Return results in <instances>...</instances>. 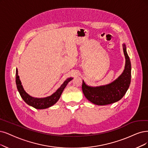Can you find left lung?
Instances as JSON below:
<instances>
[{"label": "left lung", "instance_id": "1", "mask_svg": "<svg viewBox=\"0 0 148 148\" xmlns=\"http://www.w3.org/2000/svg\"><path fill=\"white\" fill-rule=\"evenodd\" d=\"M123 52L125 58V68L122 74L112 83L97 87L87 86L83 81L82 88L87 99L98 106H105L119 101L128 90L131 80V64L125 45Z\"/></svg>", "mask_w": 148, "mask_h": 148}]
</instances>
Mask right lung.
Returning a JSON list of instances; mask_svg holds the SVG:
<instances>
[{
	"label": "right lung",
	"mask_w": 148,
	"mask_h": 148,
	"mask_svg": "<svg viewBox=\"0 0 148 148\" xmlns=\"http://www.w3.org/2000/svg\"><path fill=\"white\" fill-rule=\"evenodd\" d=\"M73 79V78H69L66 80L64 83L61 85V86L54 92L51 96L45 97V98H34L30 96H29L27 92L24 91L23 86L21 85V80L19 79V77L18 73V69L16 70V83L17 86L19 94L23 98V100L27 103V104L32 106L36 109H44L48 107H50L54 105L58 99H60V96H61L62 92L66 86L69 82Z\"/></svg>",
	"instance_id": "obj_1"
}]
</instances>
